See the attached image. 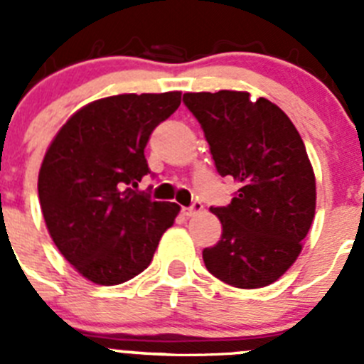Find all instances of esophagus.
<instances>
[{
    "mask_svg": "<svg viewBox=\"0 0 364 364\" xmlns=\"http://www.w3.org/2000/svg\"><path fill=\"white\" fill-rule=\"evenodd\" d=\"M204 210V205H202L200 200H195L193 202L189 208H182V213L186 215V217H195V215H198L200 211Z\"/></svg>",
    "mask_w": 364,
    "mask_h": 364,
    "instance_id": "obj_1",
    "label": "esophagus"
}]
</instances>
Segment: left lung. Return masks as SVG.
<instances>
[{
	"mask_svg": "<svg viewBox=\"0 0 364 364\" xmlns=\"http://www.w3.org/2000/svg\"><path fill=\"white\" fill-rule=\"evenodd\" d=\"M220 176L239 189L211 208L222 237L202 259L211 275L244 290L277 281L295 262L315 215V176L301 134L282 109L250 92H186Z\"/></svg>",
	"mask_w": 364,
	"mask_h": 364,
	"instance_id": "left-lung-1",
	"label": "left lung"
}]
</instances>
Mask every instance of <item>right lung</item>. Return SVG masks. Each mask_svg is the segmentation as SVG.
Listing matches in <instances>:
<instances>
[{
    "mask_svg": "<svg viewBox=\"0 0 364 364\" xmlns=\"http://www.w3.org/2000/svg\"><path fill=\"white\" fill-rule=\"evenodd\" d=\"M180 105V92L118 95L76 111L58 131L38 176L54 244L83 277L112 286L142 273L180 205L136 193L149 171L151 133Z\"/></svg>",
    "mask_w": 364,
    "mask_h": 364,
    "instance_id": "obj_1",
    "label": "right lung"
}]
</instances>
